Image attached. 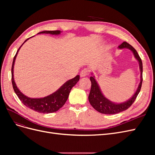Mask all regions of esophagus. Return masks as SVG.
I'll return each mask as SVG.
<instances>
[{
  "label": "esophagus",
  "instance_id": "34e87169",
  "mask_svg": "<svg viewBox=\"0 0 155 155\" xmlns=\"http://www.w3.org/2000/svg\"><path fill=\"white\" fill-rule=\"evenodd\" d=\"M88 72H89V71H88V70L87 68H84L83 70H81V72H80V76L81 78L85 77V76H87V75L88 74Z\"/></svg>",
  "mask_w": 155,
  "mask_h": 155
}]
</instances>
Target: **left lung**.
Masks as SVG:
<instances>
[{
    "instance_id": "left-lung-1",
    "label": "left lung",
    "mask_w": 155,
    "mask_h": 155,
    "mask_svg": "<svg viewBox=\"0 0 155 155\" xmlns=\"http://www.w3.org/2000/svg\"><path fill=\"white\" fill-rule=\"evenodd\" d=\"M118 48H127L133 53L134 58L137 59V60L139 63V67L140 70V82L139 83L137 91L134 92L132 97L129 98L128 100H127L124 102L117 104V103H114L110 101L109 99H107V97L104 96V95L103 94V93L101 91L99 85H98V83L96 81L94 76H91L90 78V80L91 81V88L90 94H89L88 96V101L94 109L102 114H114L127 110L133 104V102L135 101L136 98H137L138 94L140 91V89H141L143 81V66L141 58H140L137 50H136L132 46L125 41H124L123 43H121L118 46Z\"/></svg>"
}]
</instances>
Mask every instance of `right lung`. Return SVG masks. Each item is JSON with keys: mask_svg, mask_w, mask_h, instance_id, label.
<instances>
[{"mask_svg": "<svg viewBox=\"0 0 155 155\" xmlns=\"http://www.w3.org/2000/svg\"><path fill=\"white\" fill-rule=\"evenodd\" d=\"M60 30H55V31H43L38 33L37 34H51V35H59L61 34ZM31 38V37H30ZM30 38L27 39L22 45L20 46L19 48L18 49L17 53L15 55V57L13 60L12 67V82L13 90L15 91V94L19 100L22 101V103L27 107L30 108L31 110H35L37 112L43 114H48L51 113V112H55L58 111L60 108H61L65 103H66L70 91L72 87L76 85L79 80V76H77L74 78L73 79H70V80L65 82L63 85L57 91L54 92L51 94L41 98H31L28 97L24 94L22 93L19 89L18 88L16 85V83L14 80V75H13V68H14V64L16 59V57L17 54L19 51L21 46L23 45L26 41L28 40Z\"/></svg>", "mask_w": 155, "mask_h": 155, "instance_id": "add662e5", "label": "right lung"}]
</instances>
